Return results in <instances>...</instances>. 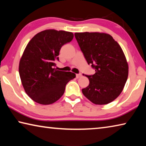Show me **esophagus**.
<instances>
[{
    "instance_id": "1",
    "label": "esophagus",
    "mask_w": 146,
    "mask_h": 146,
    "mask_svg": "<svg viewBox=\"0 0 146 146\" xmlns=\"http://www.w3.org/2000/svg\"><path fill=\"white\" fill-rule=\"evenodd\" d=\"M81 76H82V75H81V74H76V77L77 78L81 77Z\"/></svg>"
}]
</instances>
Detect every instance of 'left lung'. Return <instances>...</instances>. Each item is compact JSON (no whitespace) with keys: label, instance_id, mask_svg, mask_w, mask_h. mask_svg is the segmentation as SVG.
<instances>
[{"label":"left lung","instance_id":"8db88e82","mask_svg":"<svg viewBox=\"0 0 146 146\" xmlns=\"http://www.w3.org/2000/svg\"><path fill=\"white\" fill-rule=\"evenodd\" d=\"M75 36L88 64L95 70L94 75H86L90 84L82 93L95 104L111 102L122 93L128 76L123 50L108 33L84 32L75 33Z\"/></svg>","mask_w":146,"mask_h":146}]
</instances>
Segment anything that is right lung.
<instances>
[{"label":"right lung","instance_id":"right-lung-1","mask_svg":"<svg viewBox=\"0 0 146 146\" xmlns=\"http://www.w3.org/2000/svg\"><path fill=\"white\" fill-rule=\"evenodd\" d=\"M73 38L71 32L46 29L27 44L19 71L25 92L35 102L42 105L55 102L63 95L67 83L75 78V73L55 68L62 46Z\"/></svg>","mask_w":146,"mask_h":146}]
</instances>
